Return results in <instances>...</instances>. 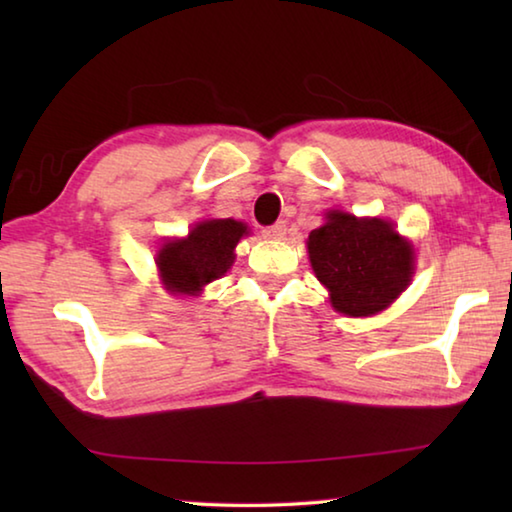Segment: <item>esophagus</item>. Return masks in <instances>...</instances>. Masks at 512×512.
Returning a JSON list of instances; mask_svg holds the SVG:
<instances>
[{"label":"esophagus","instance_id":"obj_1","mask_svg":"<svg viewBox=\"0 0 512 512\" xmlns=\"http://www.w3.org/2000/svg\"><path fill=\"white\" fill-rule=\"evenodd\" d=\"M262 235L266 239H284V235H287V223L284 221H277L273 225H268V228L262 230Z\"/></svg>","mask_w":512,"mask_h":512}]
</instances>
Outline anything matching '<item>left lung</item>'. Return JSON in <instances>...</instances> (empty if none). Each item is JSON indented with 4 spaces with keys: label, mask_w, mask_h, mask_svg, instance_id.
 Wrapping results in <instances>:
<instances>
[{
    "label": "left lung",
    "mask_w": 512,
    "mask_h": 512,
    "mask_svg": "<svg viewBox=\"0 0 512 512\" xmlns=\"http://www.w3.org/2000/svg\"><path fill=\"white\" fill-rule=\"evenodd\" d=\"M307 248L316 277L341 314H377L411 282L413 248L384 219L329 212L327 223L311 230Z\"/></svg>",
    "instance_id": "obj_1"
}]
</instances>
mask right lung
Masks as SVG:
<instances>
[{"label":"right lung","mask_w":512,"mask_h":512,"mask_svg":"<svg viewBox=\"0 0 512 512\" xmlns=\"http://www.w3.org/2000/svg\"><path fill=\"white\" fill-rule=\"evenodd\" d=\"M246 225L232 219L198 223L187 239L167 241L158 253V268L173 293H198L235 262V246Z\"/></svg>","instance_id":"1"}]
</instances>
